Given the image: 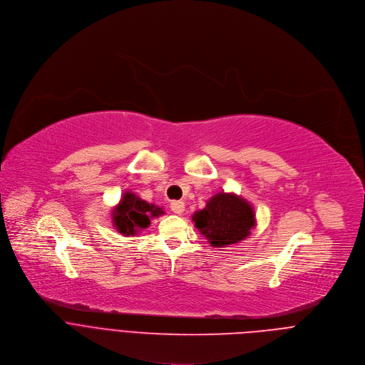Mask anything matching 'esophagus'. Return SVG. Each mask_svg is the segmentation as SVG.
I'll use <instances>...</instances> for the list:
<instances>
[{
  "label": "esophagus",
  "mask_w": 365,
  "mask_h": 365,
  "mask_svg": "<svg viewBox=\"0 0 365 365\" xmlns=\"http://www.w3.org/2000/svg\"><path fill=\"white\" fill-rule=\"evenodd\" d=\"M171 210H173L175 214H181V212H184V210H185V202H184V201H173V202H171Z\"/></svg>",
  "instance_id": "34e87169"
}]
</instances>
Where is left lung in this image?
I'll return each mask as SVG.
<instances>
[{
  "instance_id": "1",
  "label": "left lung",
  "mask_w": 365,
  "mask_h": 365,
  "mask_svg": "<svg viewBox=\"0 0 365 365\" xmlns=\"http://www.w3.org/2000/svg\"><path fill=\"white\" fill-rule=\"evenodd\" d=\"M192 222L212 247H226L250 236L256 226V214L246 198L222 191L192 214Z\"/></svg>"
}]
</instances>
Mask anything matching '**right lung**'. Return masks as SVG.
I'll list each match as a JSON object with an SVG mask.
<instances>
[{
    "instance_id": "1",
    "label": "right lung",
    "mask_w": 365,
    "mask_h": 365,
    "mask_svg": "<svg viewBox=\"0 0 365 365\" xmlns=\"http://www.w3.org/2000/svg\"><path fill=\"white\" fill-rule=\"evenodd\" d=\"M165 214L163 207L142 200L132 191H125L120 201L113 207L112 225L122 236H135L140 230L148 229L151 218Z\"/></svg>"
}]
</instances>
